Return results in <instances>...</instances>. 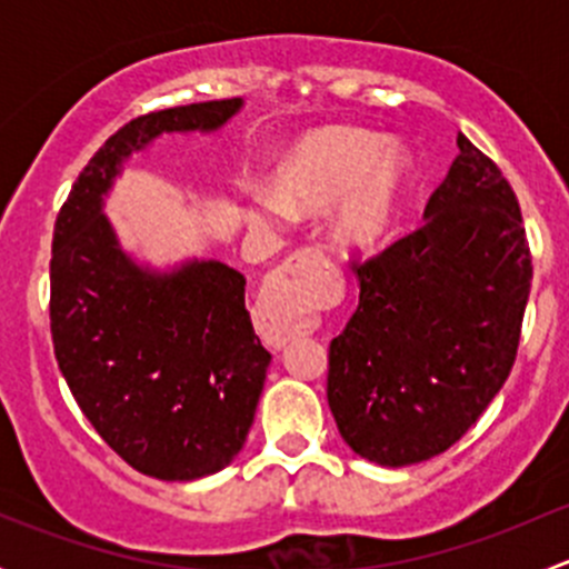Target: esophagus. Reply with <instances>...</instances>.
Masks as SVG:
<instances>
[{"label":"esophagus","mask_w":569,"mask_h":569,"mask_svg":"<svg viewBox=\"0 0 569 569\" xmlns=\"http://www.w3.org/2000/svg\"><path fill=\"white\" fill-rule=\"evenodd\" d=\"M325 261L317 250H300L278 269L258 302V332L269 347H286L317 327L306 274Z\"/></svg>","instance_id":"esophagus-1"}]
</instances>
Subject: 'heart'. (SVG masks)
<instances>
[{"label": "heart", "instance_id": "heart-1", "mask_svg": "<svg viewBox=\"0 0 569 569\" xmlns=\"http://www.w3.org/2000/svg\"><path fill=\"white\" fill-rule=\"evenodd\" d=\"M412 164L393 148L355 129H325L289 148L274 168V194H261L252 220H289L291 211L330 209V237L343 250H375L391 237L410 192Z\"/></svg>", "mask_w": 569, "mask_h": 569}]
</instances>
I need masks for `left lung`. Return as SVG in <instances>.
<instances>
[{"label": "left lung", "mask_w": 569, "mask_h": 569, "mask_svg": "<svg viewBox=\"0 0 569 569\" xmlns=\"http://www.w3.org/2000/svg\"><path fill=\"white\" fill-rule=\"evenodd\" d=\"M423 226L358 269L360 306L330 343L343 443L405 468L457 443L507 382L531 289L518 198L465 134Z\"/></svg>", "instance_id": "1"}]
</instances>
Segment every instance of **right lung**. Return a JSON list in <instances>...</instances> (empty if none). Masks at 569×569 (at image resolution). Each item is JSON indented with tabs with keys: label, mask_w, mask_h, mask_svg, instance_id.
I'll use <instances>...</instances> for the list:
<instances>
[{
	"label": "right lung",
	"mask_w": 569,
	"mask_h": 569,
	"mask_svg": "<svg viewBox=\"0 0 569 569\" xmlns=\"http://www.w3.org/2000/svg\"><path fill=\"white\" fill-rule=\"evenodd\" d=\"M244 99L142 114L96 151L51 239L57 366L96 432L140 473L192 481L237 460L272 355L244 274L217 258L153 267L120 244L104 203L131 153L162 134H214Z\"/></svg>",
	"instance_id": "add662e5"
}]
</instances>
